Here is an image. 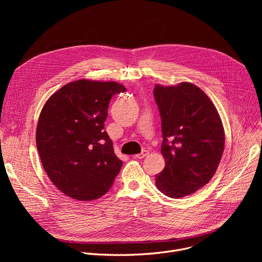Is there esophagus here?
<instances>
[{"instance_id": "esophagus-1", "label": "esophagus", "mask_w": 262, "mask_h": 262, "mask_svg": "<svg viewBox=\"0 0 262 262\" xmlns=\"http://www.w3.org/2000/svg\"><path fill=\"white\" fill-rule=\"evenodd\" d=\"M148 150H146V149H144V150H142V152L141 154H139V155H136L135 156V158L136 159H143V158H145L146 156H148Z\"/></svg>"}]
</instances>
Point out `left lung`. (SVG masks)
<instances>
[{
	"label": "left lung",
	"mask_w": 262,
	"mask_h": 262,
	"mask_svg": "<svg viewBox=\"0 0 262 262\" xmlns=\"http://www.w3.org/2000/svg\"><path fill=\"white\" fill-rule=\"evenodd\" d=\"M162 118L164 170L156 176L160 192L181 198L197 192L214 175L223 156L225 133L217 111L196 85H156Z\"/></svg>",
	"instance_id": "obj_1"
}]
</instances>
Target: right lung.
Here are the masks:
<instances>
[{"label": "right lung", "instance_id": "1", "mask_svg": "<svg viewBox=\"0 0 262 262\" xmlns=\"http://www.w3.org/2000/svg\"><path fill=\"white\" fill-rule=\"evenodd\" d=\"M125 91L116 82L78 80L43 105L36 145L48 176L66 196L91 201L113 185L122 161L103 128L111 98Z\"/></svg>", "mask_w": 262, "mask_h": 262}]
</instances>
